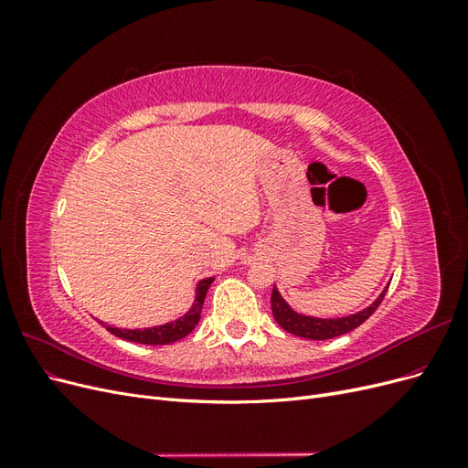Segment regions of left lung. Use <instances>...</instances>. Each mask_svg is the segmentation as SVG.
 <instances>
[{"instance_id": "left-lung-1", "label": "left lung", "mask_w": 468, "mask_h": 468, "mask_svg": "<svg viewBox=\"0 0 468 468\" xmlns=\"http://www.w3.org/2000/svg\"><path fill=\"white\" fill-rule=\"evenodd\" d=\"M387 291H388V287L380 292V296L371 306H367L365 310H361V313H357V314H351V316H346V318H330V320L325 318L324 320V318L296 314L294 310H291V306L285 301H282V296L279 294L277 287H273L271 310H273V318L277 320L281 328L287 330L292 335L306 337V339H332V337L344 335L351 330L359 328V325L378 308L382 299H385Z\"/></svg>"}]
</instances>
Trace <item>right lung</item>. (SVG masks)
I'll return each mask as SVG.
<instances>
[{
  "mask_svg": "<svg viewBox=\"0 0 468 468\" xmlns=\"http://www.w3.org/2000/svg\"><path fill=\"white\" fill-rule=\"evenodd\" d=\"M212 281H215V277H207V279L199 281V285H197V296H195V303H193L191 310L186 316L177 318L176 322L155 325V328H144V330H122V328H112V325H105V328L112 335L126 339V342H134V344H143V346L174 344V342H177V339L191 334L195 330V325L199 324L201 308H203L205 296H207V291H208Z\"/></svg>",
  "mask_w": 468,
  "mask_h": 468,
  "instance_id": "add662e5",
  "label": "right lung"
}]
</instances>
